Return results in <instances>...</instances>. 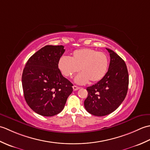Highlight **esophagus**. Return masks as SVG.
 <instances>
[{
    "instance_id": "1",
    "label": "esophagus",
    "mask_w": 150,
    "mask_h": 150,
    "mask_svg": "<svg viewBox=\"0 0 150 150\" xmlns=\"http://www.w3.org/2000/svg\"><path fill=\"white\" fill-rule=\"evenodd\" d=\"M79 88H80L78 87V86H73V91H77V90H79Z\"/></svg>"
}]
</instances>
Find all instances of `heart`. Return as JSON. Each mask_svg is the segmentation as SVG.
I'll list each match as a JSON object with an SVG mask.
<instances>
[{"mask_svg": "<svg viewBox=\"0 0 150 150\" xmlns=\"http://www.w3.org/2000/svg\"><path fill=\"white\" fill-rule=\"evenodd\" d=\"M108 65L106 53L91 48L75 50L69 58L63 56L58 61V68L66 77H71L79 70L81 71L75 79L80 84L100 81L106 74Z\"/></svg>", "mask_w": 150, "mask_h": 150, "instance_id": "heart-1", "label": "heart"}]
</instances>
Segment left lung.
Listing matches in <instances>:
<instances>
[{
  "label": "left lung",
  "mask_w": 150,
  "mask_h": 150,
  "mask_svg": "<svg viewBox=\"0 0 150 150\" xmlns=\"http://www.w3.org/2000/svg\"><path fill=\"white\" fill-rule=\"evenodd\" d=\"M110 53L109 69L103 79L86 88L88 97L84 107L95 116L109 115L119 107L125 98L128 89L129 76L125 62L113 50Z\"/></svg>",
  "instance_id": "8db88e82"
}]
</instances>
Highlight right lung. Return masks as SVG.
<instances>
[{
  "label": "right lung",
  "mask_w": 150,
  "mask_h": 150,
  "mask_svg": "<svg viewBox=\"0 0 150 150\" xmlns=\"http://www.w3.org/2000/svg\"><path fill=\"white\" fill-rule=\"evenodd\" d=\"M64 47L45 46L28 59L24 68L22 84L25 100L40 115L52 117L61 112L73 91V84L58 68Z\"/></svg>",
  "instance_id": "1"
}]
</instances>
